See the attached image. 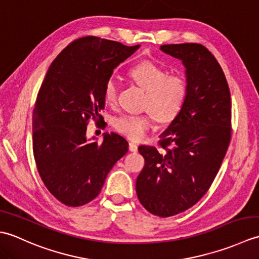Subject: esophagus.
Returning a JSON list of instances; mask_svg holds the SVG:
<instances>
[{
	"mask_svg": "<svg viewBox=\"0 0 259 259\" xmlns=\"http://www.w3.org/2000/svg\"><path fill=\"white\" fill-rule=\"evenodd\" d=\"M129 150L133 152H137L138 151V145H137L135 141H130L129 142Z\"/></svg>",
	"mask_w": 259,
	"mask_h": 259,
	"instance_id": "34e87169",
	"label": "esophagus"
}]
</instances>
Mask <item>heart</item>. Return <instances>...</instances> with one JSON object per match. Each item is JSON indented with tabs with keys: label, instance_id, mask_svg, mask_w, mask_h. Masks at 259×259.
Masks as SVG:
<instances>
[{
	"label": "heart",
	"instance_id": "b5f03b06",
	"mask_svg": "<svg viewBox=\"0 0 259 259\" xmlns=\"http://www.w3.org/2000/svg\"><path fill=\"white\" fill-rule=\"evenodd\" d=\"M129 76L146 91L144 108L140 114H122L113 120V128L119 134L133 140H141L159 122L172 121L184 106L187 96V83L179 74H168L164 69L150 61H144L129 70ZM120 84L111 76L104 85V100L109 104L117 102Z\"/></svg>",
	"mask_w": 259,
	"mask_h": 259
}]
</instances>
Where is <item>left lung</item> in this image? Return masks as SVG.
<instances>
[{
    "instance_id": "left-lung-1",
    "label": "left lung",
    "mask_w": 259,
    "mask_h": 259,
    "mask_svg": "<svg viewBox=\"0 0 259 259\" xmlns=\"http://www.w3.org/2000/svg\"><path fill=\"white\" fill-rule=\"evenodd\" d=\"M160 50L186 68L184 106L156 147L140 146L145 167L136 191L148 211L159 217L189 209L210 188L232 137V102L223 69L198 43L164 45Z\"/></svg>"
}]
</instances>
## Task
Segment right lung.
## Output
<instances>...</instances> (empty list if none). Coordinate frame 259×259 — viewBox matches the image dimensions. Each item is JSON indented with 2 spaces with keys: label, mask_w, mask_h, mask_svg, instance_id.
Instances as JSON below:
<instances>
[{
  "label": "right lung",
  "mask_w": 259,
  "mask_h": 259,
  "mask_svg": "<svg viewBox=\"0 0 259 259\" xmlns=\"http://www.w3.org/2000/svg\"><path fill=\"white\" fill-rule=\"evenodd\" d=\"M139 47L80 37L48 70L33 110V155L48 190L64 205L95 199L114 163L128 152V142L118 134H103L98 144L88 141L85 133L89 119L101 118L104 85L114 68Z\"/></svg>",
  "instance_id": "right-lung-1"
}]
</instances>
